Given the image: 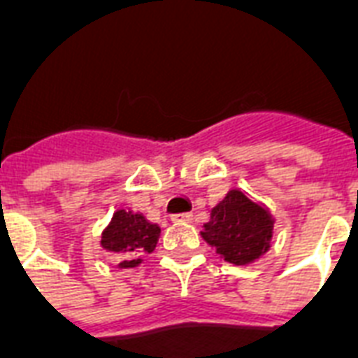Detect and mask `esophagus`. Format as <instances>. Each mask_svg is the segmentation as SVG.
<instances>
[{"instance_id": "1", "label": "esophagus", "mask_w": 358, "mask_h": 358, "mask_svg": "<svg viewBox=\"0 0 358 358\" xmlns=\"http://www.w3.org/2000/svg\"><path fill=\"white\" fill-rule=\"evenodd\" d=\"M171 219H173L174 223H189V221H191V213H187V212L174 213V215H171Z\"/></svg>"}]
</instances>
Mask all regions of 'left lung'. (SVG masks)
Here are the masks:
<instances>
[{
  "label": "left lung",
  "instance_id": "obj_1",
  "mask_svg": "<svg viewBox=\"0 0 358 358\" xmlns=\"http://www.w3.org/2000/svg\"><path fill=\"white\" fill-rule=\"evenodd\" d=\"M201 236L224 262L247 266L271 247L273 217L243 191L230 189L210 210V219L202 224Z\"/></svg>",
  "mask_w": 358,
  "mask_h": 358
}]
</instances>
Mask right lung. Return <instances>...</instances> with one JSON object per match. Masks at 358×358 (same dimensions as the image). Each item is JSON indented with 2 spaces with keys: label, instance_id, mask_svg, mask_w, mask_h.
<instances>
[{
  "label": "right lung",
  "instance_id": "add662e5",
  "mask_svg": "<svg viewBox=\"0 0 358 358\" xmlns=\"http://www.w3.org/2000/svg\"><path fill=\"white\" fill-rule=\"evenodd\" d=\"M162 229L139 212L117 210L111 223L103 229L100 245L119 262L117 267H137L143 255L154 252Z\"/></svg>",
  "mask_w": 358,
  "mask_h": 358
}]
</instances>
